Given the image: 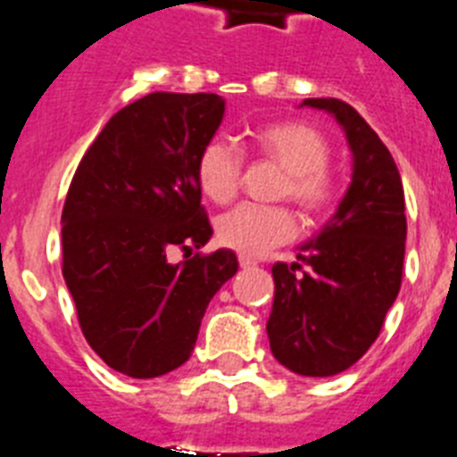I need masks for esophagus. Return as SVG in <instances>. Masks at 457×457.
<instances>
[{
    "mask_svg": "<svg viewBox=\"0 0 457 457\" xmlns=\"http://www.w3.org/2000/svg\"><path fill=\"white\" fill-rule=\"evenodd\" d=\"M239 264H241V269H251V267H255V264H257V260H255V257L239 255Z\"/></svg>",
    "mask_w": 457,
    "mask_h": 457,
    "instance_id": "esophagus-1",
    "label": "esophagus"
}]
</instances>
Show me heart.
<instances>
[{
  "label": "heart",
  "mask_w": 457,
  "mask_h": 457,
  "mask_svg": "<svg viewBox=\"0 0 457 457\" xmlns=\"http://www.w3.org/2000/svg\"><path fill=\"white\" fill-rule=\"evenodd\" d=\"M257 152L276 161L287 172V193L305 212H322L333 200V181L327 174L331 156L322 133L301 121H273L251 130ZM241 156L229 142L209 140L197 156V186L216 204H225L237 193ZM295 234V218L283 206L241 204L218 220V239L241 255H262L271 245Z\"/></svg>",
  "instance_id": "obj_1"
}]
</instances>
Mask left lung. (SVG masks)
Here are the masks:
<instances>
[{
    "label": "left lung",
    "mask_w": 457,
    "mask_h": 457,
    "mask_svg": "<svg viewBox=\"0 0 457 457\" xmlns=\"http://www.w3.org/2000/svg\"><path fill=\"white\" fill-rule=\"evenodd\" d=\"M303 105L338 121L352 152V181L336 213L296 248V262L273 264L267 333L287 370L333 377L366 354L400 292L404 193L394 156L352 105L338 98H305ZM301 263L306 271L296 274Z\"/></svg>",
    "instance_id": "1"
}]
</instances>
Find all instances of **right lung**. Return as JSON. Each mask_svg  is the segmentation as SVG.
<instances>
[{"label": "right lung", "mask_w": 457, "mask_h": 457, "mask_svg": "<svg viewBox=\"0 0 457 457\" xmlns=\"http://www.w3.org/2000/svg\"><path fill=\"white\" fill-rule=\"evenodd\" d=\"M223 114L218 94H149L110 119L71 181L63 280L91 349L135 379L184 366L206 305L239 269L228 248L170 262L212 239L195 168Z\"/></svg>", "instance_id": "right-lung-1"}]
</instances>
